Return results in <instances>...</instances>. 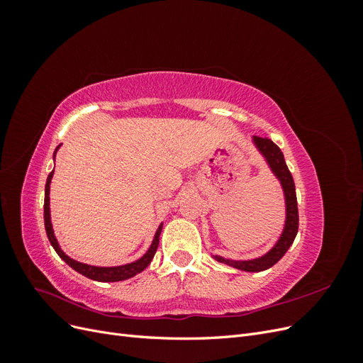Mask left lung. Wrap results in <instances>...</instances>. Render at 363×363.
<instances>
[{
    "mask_svg": "<svg viewBox=\"0 0 363 363\" xmlns=\"http://www.w3.org/2000/svg\"><path fill=\"white\" fill-rule=\"evenodd\" d=\"M252 142H255V145L259 150L260 155L265 157L268 167L271 168L272 174L279 179L283 188L284 203H286V219H284L283 232L276 245H274L267 255H263L260 257L251 259V260H232L221 256H212V257L218 262L225 263V265L233 267L240 271L259 272V271H265L271 268L272 265H276V263L286 255V251L292 245L296 232H298V207H296V194H295L292 174L288 169V164L284 162L283 152L280 151V148L268 138L252 136Z\"/></svg>",
    "mask_w": 363,
    "mask_h": 363,
    "instance_id": "1",
    "label": "left lung"
}]
</instances>
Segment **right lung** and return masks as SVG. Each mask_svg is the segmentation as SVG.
Here are the masks:
<instances>
[{
	"label": "right lung",
	"instance_id": "1",
	"mask_svg": "<svg viewBox=\"0 0 363 363\" xmlns=\"http://www.w3.org/2000/svg\"><path fill=\"white\" fill-rule=\"evenodd\" d=\"M59 150V147L56 148V151ZM56 151H54V156H56ZM52 174L54 171L50 172L48 179H47V184H45V203H43V221H45V230H47V236L50 239V242L52 245V248L56 250L57 255L60 256L62 260H65L68 263V265L75 269L77 272H80L82 276L95 280V281H121V280H127L130 277H135L136 274L144 271L150 262L152 260L156 255V250L159 247V236L162 233V227L163 224L159 225L157 232L155 235V239H152V242L148 248V251L145 252L144 256L140 259L127 263V265H121V267H92V265H87V263H82V262H77L74 259H71L69 256L65 255L62 251V248L59 247V242L56 236H54V230H52V224H51V215H50V183L52 179Z\"/></svg>",
	"mask_w": 363,
	"mask_h": 363
}]
</instances>
